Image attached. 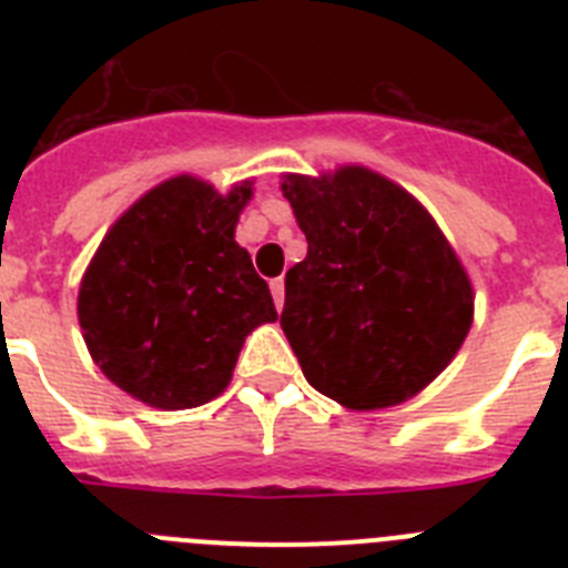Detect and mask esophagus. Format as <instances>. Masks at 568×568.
Returning a JSON list of instances; mask_svg holds the SVG:
<instances>
[{
    "mask_svg": "<svg viewBox=\"0 0 568 568\" xmlns=\"http://www.w3.org/2000/svg\"><path fill=\"white\" fill-rule=\"evenodd\" d=\"M270 290H273V298H275V307H284V278H275L270 281Z\"/></svg>",
    "mask_w": 568,
    "mask_h": 568,
    "instance_id": "34e87169",
    "label": "esophagus"
}]
</instances>
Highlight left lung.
Wrapping results in <instances>:
<instances>
[{"mask_svg": "<svg viewBox=\"0 0 568 568\" xmlns=\"http://www.w3.org/2000/svg\"><path fill=\"white\" fill-rule=\"evenodd\" d=\"M307 258L287 270L281 329L304 378L346 409L418 395L471 327L469 275L415 195L375 170L281 182Z\"/></svg>", "mask_w": 568, "mask_h": 568, "instance_id": "1", "label": "left lung"}]
</instances>
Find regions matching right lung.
Returning a JSON list of instances; mask_svg holds the SVG:
<instances>
[{"label":"right lung","mask_w":568,"mask_h":568,"mask_svg":"<svg viewBox=\"0 0 568 568\" xmlns=\"http://www.w3.org/2000/svg\"><path fill=\"white\" fill-rule=\"evenodd\" d=\"M253 182L219 193L195 175L148 190L108 230L79 287L97 366L155 409H193L227 389L241 344L278 318L267 281L235 244Z\"/></svg>","instance_id":"add662e5"}]
</instances>
